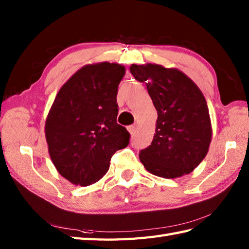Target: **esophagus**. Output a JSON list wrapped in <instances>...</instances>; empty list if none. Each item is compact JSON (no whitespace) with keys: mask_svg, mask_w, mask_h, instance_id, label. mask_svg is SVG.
<instances>
[{"mask_svg":"<svg viewBox=\"0 0 249 249\" xmlns=\"http://www.w3.org/2000/svg\"><path fill=\"white\" fill-rule=\"evenodd\" d=\"M127 130L129 131V134H130V135H134V134L136 133V127H135V125L128 126V127H127Z\"/></svg>","mask_w":249,"mask_h":249,"instance_id":"34e87169","label":"esophagus"}]
</instances>
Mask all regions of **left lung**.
Masks as SVG:
<instances>
[{
    "label": "left lung",
    "mask_w": 249,
    "mask_h": 249,
    "mask_svg": "<svg viewBox=\"0 0 249 249\" xmlns=\"http://www.w3.org/2000/svg\"><path fill=\"white\" fill-rule=\"evenodd\" d=\"M131 75L146 84L157 111L151 145L139 154L154 176L176 178L194 171L204 160L212 141V124L202 92L178 68L147 63L131 64Z\"/></svg>",
    "instance_id": "1"
}]
</instances>
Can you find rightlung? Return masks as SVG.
<instances>
[{"mask_svg":"<svg viewBox=\"0 0 249 249\" xmlns=\"http://www.w3.org/2000/svg\"><path fill=\"white\" fill-rule=\"evenodd\" d=\"M125 67L100 62L81 67L63 84L47 115L45 136L52 162L73 185L96 183L129 133L116 123L118 87Z\"/></svg>","mask_w":249,"mask_h":249,"instance_id":"1","label":"right lung"}]
</instances>
